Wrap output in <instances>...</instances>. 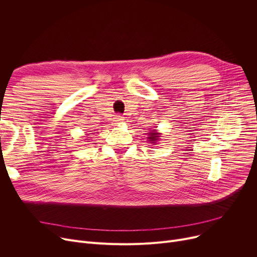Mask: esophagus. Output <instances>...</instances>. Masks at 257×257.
I'll return each instance as SVG.
<instances>
[{
    "label": "esophagus",
    "mask_w": 257,
    "mask_h": 257,
    "mask_svg": "<svg viewBox=\"0 0 257 257\" xmlns=\"http://www.w3.org/2000/svg\"><path fill=\"white\" fill-rule=\"evenodd\" d=\"M124 120V118H123V116L121 115H119V114H117V115H115V117H114V121L116 124H118V123H121V121Z\"/></svg>",
    "instance_id": "34e87169"
}]
</instances>
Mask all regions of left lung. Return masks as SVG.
I'll use <instances>...</instances> for the list:
<instances>
[{"instance_id": "8db88e82", "label": "left lung", "mask_w": 257, "mask_h": 257, "mask_svg": "<svg viewBox=\"0 0 257 257\" xmlns=\"http://www.w3.org/2000/svg\"><path fill=\"white\" fill-rule=\"evenodd\" d=\"M160 134L161 133H158L156 131V129H154V130H151L149 133H148L147 139H149L150 144H156L157 141H159V139H160Z\"/></svg>"}]
</instances>
